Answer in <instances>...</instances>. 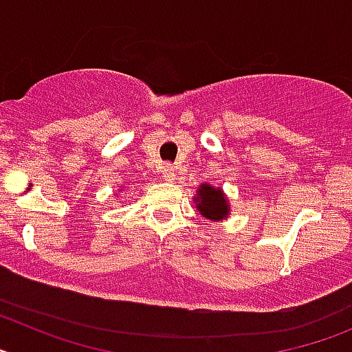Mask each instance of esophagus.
<instances>
[{
  "instance_id": "34e87169",
  "label": "esophagus",
  "mask_w": 352,
  "mask_h": 352,
  "mask_svg": "<svg viewBox=\"0 0 352 352\" xmlns=\"http://www.w3.org/2000/svg\"><path fill=\"white\" fill-rule=\"evenodd\" d=\"M162 174H164V179H167V182H173L174 176H176V169H174L173 166H166L164 167V170H162Z\"/></svg>"
}]
</instances>
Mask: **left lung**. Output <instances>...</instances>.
I'll use <instances>...</instances> for the list:
<instances>
[{"mask_svg": "<svg viewBox=\"0 0 352 352\" xmlns=\"http://www.w3.org/2000/svg\"><path fill=\"white\" fill-rule=\"evenodd\" d=\"M195 203H197V210L206 219L222 220L227 217V206L229 204H227L222 190L220 188H213L208 183H204L201 186V190H199L197 197H195Z\"/></svg>", "mask_w": 352, "mask_h": 352, "instance_id": "obj_1", "label": "left lung"}]
</instances>
